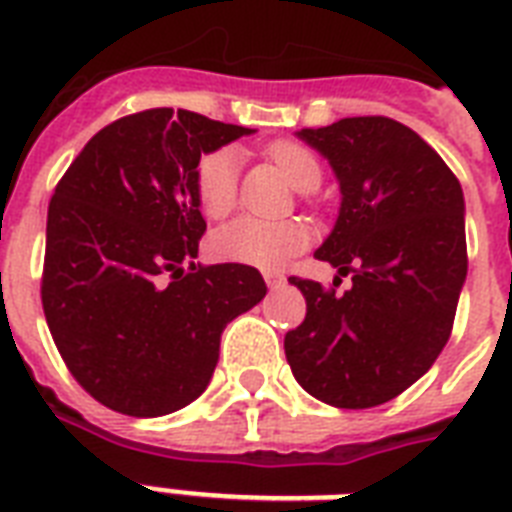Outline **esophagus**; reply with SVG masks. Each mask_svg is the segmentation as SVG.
<instances>
[{
  "label": "esophagus",
  "instance_id": "obj_1",
  "mask_svg": "<svg viewBox=\"0 0 512 512\" xmlns=\"http://www.w3.org/2000/svg\"><path fill=\"white\" fill-rule=\"evenodd\" d=\"M263 279H265V284H268V287H271V289L273 287H281V284L287 281V279H284V276H281L279 271H265Z\"/></svg>",
  "mask_w": 512,
  "mask_h": 512
}]
</instances>
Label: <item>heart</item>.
<instances>
[{"mask_svg":"<svg viewBox=\"0 0 512 512\" xmlns=\"http://www.w3.org/2000/svg\"><path fill=\"white\" fill-rule=\"evenodd\" d=\"M271 162L279 167L292 188L313 191L321 183L319 159L295 140H276L268 148ZM239 185V151L231 146L215 148L201 156L193 175V191L199 209L212 220H220L236 204ZM311 244L308 225L297 220H260V217H236L217 228L209 239V249L225 263L255 265V268H279Z\"/></svg>","mask_w":512,"mask_h":512,"instance_id":"heart-1","label":"heart"}]
</instances>
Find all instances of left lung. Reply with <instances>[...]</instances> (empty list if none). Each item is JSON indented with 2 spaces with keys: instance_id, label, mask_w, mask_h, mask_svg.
Segmentation results:
<instances>
[{
  "instance_id": "left-lung-1",
  "label": "left lung",
  "mask_w": 512,
  "mask_h": 512,
  "mask_svg": "<svg viewBox=\"0 0 512 512\" xmlns=\"http://www.w3.org/2000/svg\"><path fill=\"white\" fill-rule=\"evenodd\" d=\"M340 183V215L316 257L348 276L337 297L297 279L308 313L287 332L295 380L337 409H369L428 372L452 335L468 276L465 199L444 159L406 124L350 116L300 130Z\"/></svg>"
}]
</instances>
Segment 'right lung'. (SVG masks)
<instances>
[{"label": "right lung", "mask_w": 512, "mask_h": 512, "mask_svg": "<svg viewBox=\"0 0 512 512\" xmlns=\"http://www.w3.org/2000/svg\"><path fill=\"white\" fill-rule=\"evenodd\" d=\"M255 130L183 108L108 124L47 209L42 305L76 382L114 412L162 417L207 390L220 335L265 297L252 265H196L207 231L193 175Z\"/></svg>", "instance_id": "obj_1"}]
</instances>
